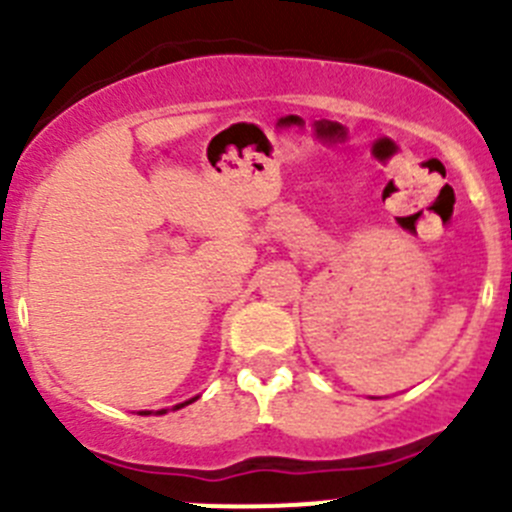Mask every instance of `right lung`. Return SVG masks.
Returning a JSON list of instances; mask_svg holds the SVG:
<instances>
[{
    "label": "right lung",
    "mask_w": 512,
    "mask_h": 512,
    "mask_svg": "<svg viewBox=\"0 0 512 512\" xmlns=\"http://www.w3.org/2000/svg\"><path fill=\"white\" fill-rule=\"evenodd\" d=\"M191 402H196V397H193V399H188V402H180V405H175L173 410H180V407L191 405ZM140 415H150V412H140ZM155 415H165V410H158V412H155Z\"/></svg>",
    "instance_id": "right-lung-1"
}]
</instances>
